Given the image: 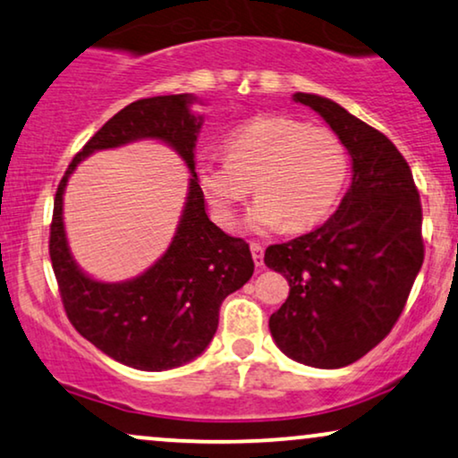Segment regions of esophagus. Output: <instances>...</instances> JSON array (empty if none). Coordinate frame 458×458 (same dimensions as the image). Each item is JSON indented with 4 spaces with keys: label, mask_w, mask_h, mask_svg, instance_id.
Listing matches in <instances>:
<instances>
[{
    "label": "esophagus",
    "mask_w": 458,
    "mask_h": 458,
    "mask_svg": "<svg viewBox=\"0 0 458 458\" xmlns=\"http://www.w3.org/2000/svg\"><path fill=\"white\" fill-rule=\"evenodd\" d=\"M251 256L256 266H264V247L259 242H251Z\"/></svg>",
    "instance_id": "esophagus-1"
}]
</instances>
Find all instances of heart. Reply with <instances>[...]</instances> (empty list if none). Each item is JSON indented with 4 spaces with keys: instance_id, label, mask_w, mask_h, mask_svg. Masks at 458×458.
Here are the masks:
<instances>
[{
    "instance_id": "b5f03b06",
    "label": "heart",
    "mask_w": 458,
    "mask_h": 458,
    "mask_svg": "<svg viewBox=\"0 0 458 458\" xmlns=\"http://www.w3.org/2000/svg\"><path fill=\"white\" fill-rule=\"evenodd\" d=\"M349 179V154L334 131L285 115L258 118L225 141V160H207L196 183L213 219L230 228L253 190L247 228L292 233L312 228L329 216Z\"/></svg>"
}]
</instances>
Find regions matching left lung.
I'll return each instance as SVG.
<instances>
[{"label":"left lung","instance_id":"1","mask_svg":"<svg viewBox=\"0 0 458 458\" xmlns=\"http://www.w3.org/2000/svg\"><path fill=\"white\" fill-rule=\"evenodd\" d=\"M293 101L340 137L352 182L326 224L266 249L264 264L289 283L268 326L287 357L344 368L385 340L406 306L425 259L420 196L406 158L383 132L326 97L296 92Z\"/></svg>","mask_w":458,"mask_h":458}]
</instances>
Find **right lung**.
I'll return each instance as SVG.
<instances>
[{
    "instance_id": "obj_1",
    "label": "right lung",
    "mask_w": 458,
    "mask_h": 458,
    "mask_svg": "<svg viewBox=\"0 0 458 458\" xmlns=\"http://www.w3.org/2000/svg\"><path fill=\"white\" fill-rule=\"evenodd\" d=\"M192 101L190 95L149 97L120 109L75 154L55 194L48 249L69 321L106 355L146 372L199 357L216 334L225 296L253 275L247 242L207 217L194 173L202 118L190 114ZM137 138H160L182 156L193 173L189 200L174 242L152 269L124 284H101L72 262L62 228V192L80 159Z\"/></svg>"
}]
</instances>
